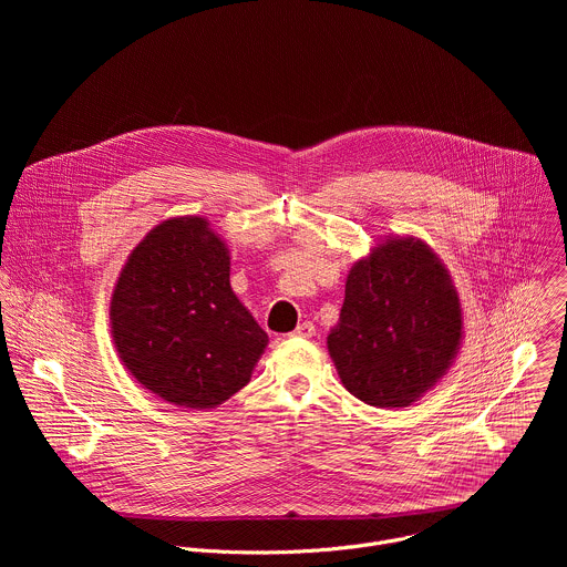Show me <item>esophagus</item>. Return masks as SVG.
Returning a JSON list of instances; mask_svg holds the SVG:
<instances>
[{"mask_svg": "<svg viewBox=\"0 0 567 567\" xmlns=\"http://www.w3.org/2000/svg\"><path fill=\"white\" fill-rule=\"evenodd\" d=\"M313 334H316V328H313V322H309V320L300 322V326L293 330V337H298V339H311Z\"/></svg>", "mask_w": 567, "mask_h": 567, "instance_id": "34e87169", "label": "esophagus"}]
</instances>
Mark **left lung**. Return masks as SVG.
Instances as JSON below:
<instances>
[{
    "instance_id": "1",
    "label": "left lung",
    "mask_w": 567,
    "mask_h": 567,
    "mask_svg": "<svg viewBox=\"0 0 567 567\" xmlns=\"http://www.w3.org/2000/svg\"><path fill=\"white\" fill-rule=\"evenodd\" d=\"M462 339L446 265L422 237L385 235L348 274L328 352L348 392L377 409H403L442 381Z\"/></svg>"
}]
</instances>
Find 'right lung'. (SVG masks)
Masks as SVG:
<instances>
[{"label": "right lung", "mask_w": 567, "mask_h": 567, "mask_svg": "<svg viewBox=\"0 0 567 567\" xmlns=\"http://www.w3.org/2000/svg\"><path fill=\"white\" fill-rule=\"evenodd\" d=\"M125 370L177 409H219L251 374L267 332L230 289V251L202 215L156 224L127 256L110 298Z\"/></svg>", "instance_id": "add662e5"}]
</instances>
